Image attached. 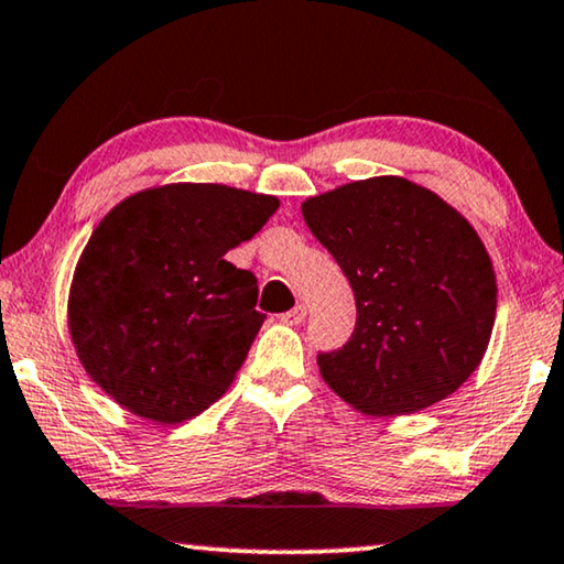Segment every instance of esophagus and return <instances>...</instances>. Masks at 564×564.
Segmentation results:
<instances>
[{
	"label": "esophagus",
	"mask_w": 564,
	"mask_h": 564,
	"mask_svg": "<svg viewBox=\"0 0 564 564\" xmlns=\"http://www.w3.org/2000/svg\"><path fill=\"white\" fill-rule=\"evenodd\" d=\"M305 317H307V307L305 305H297V307L288 310V313H282L280 321L288 323V325H300L302 321H305Z\"/></svg>",
	"instance_id": "1"
}]
</instances>
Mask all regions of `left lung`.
Here are the masks:
<instances>
[{"label":"left lung","instance_id":"left-lung-1","mask_svg":"<svg viewBox=\"0 0 564 564\" xmlns=\"http://www.w3.org/2000/svg\"><path fill=\"white\" fill-rule=\"evenodd\" d=\"M356 297L343 348L317 354L325 383L366 414H410L478 369L496 321L484 241L427 187L383 175L302 203Z\"/></svg>","mask_w":564,"mask_h":564}]
</instances>
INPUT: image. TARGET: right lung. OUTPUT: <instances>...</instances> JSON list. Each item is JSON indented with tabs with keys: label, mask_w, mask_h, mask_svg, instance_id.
<instances>
[{
	"label": "right lung",
	"mask_w": 564,
	"mask_h": 564,
	"mask_svg": "<svg viewBox=\"0 0 564 564\" xmlns=\"http://www.w3.org/2000/svg\"><path fill=\"white\" fill-rule=\"evenodd\" d=\"M276 208L274 195L173 183L104 216L73 274L68 328L113 402L181 424L226 394L267 315L257 276L224 257Z\"/></svg>",
	"instance_id": "add662e5"
}]
</instances>
